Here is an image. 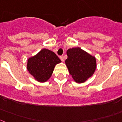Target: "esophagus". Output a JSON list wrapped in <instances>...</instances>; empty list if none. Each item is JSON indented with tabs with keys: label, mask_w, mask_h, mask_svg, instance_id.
Here are the masks:
<instances>
[{
	"label": "esophagus",
	"mask_w": 122,
	"mask_h": 122,
	"mask_svg": "<svg viewBox=\"0 0 122 122\" xmlns=\"http://www.w3.org/2000/svg\"><path fill=\"white\" fill-rule=\"evenodd\" d=\"M60 60H62V62H64V57H63V56H60Z\"/></svg>",
	"instance_id": "obj_1"
}]
</instances>
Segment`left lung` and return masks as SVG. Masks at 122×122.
I'll list each match as a JSON object with an SVG mask.
<instances>
[{
  "mask_svg": "<svg viewBox=\"0 0 122 122\" xmlns=\"http://www.w3.org/2000/svg\"><path fill=\"white\" fill-rule=\"evenodd\" d=\"M65 64L69 74L77 83H82L92 76L97 68L96 58L80 47L69 48Z\"/></svg>",
  "mask_w": 122,
  "mask_h": 122,
  "instance_id": "8db88e82",
  "label": "left lung"
}]
</instances>
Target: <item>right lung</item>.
<instances>
[{
    "label": "right lung",
    "instance_id": "obj_1",
    "mask_svg": "<svg viewBox=\"0 0 122 122\" xmlns=\"http://www.w3.org/2000/svg\"><path fill=\"white\" fill-rule=\"evenodd\" d=\"M60 62V59L54 52L44 48L29 58L27 69L36 80L44 83L51 77L55 66Z\"/></svg>",
    "mask_w": 122,
    "mask_h": 122
}]
</instances>
